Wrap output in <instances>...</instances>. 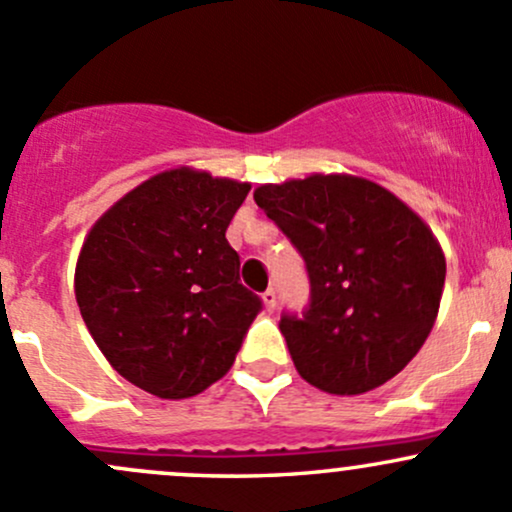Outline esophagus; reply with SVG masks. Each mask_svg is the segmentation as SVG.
<instances>
[{
  "label": "esophagus",
  "instance_id": "obj_1",
  "mask_svg": "<svg viewBox=\"0 0 512 512\" xmlns=\"http://www.w3.org/2000/svg\"><path fill=\"white\" fill-rule=\"evenodd\" d=\"M262 301H265L267 311H274V309H277V292H274V289L270 287L265 294H262Z\"/></svg>",
  "mask_w": 512,
  "mask_h": 512
}]
</instances>
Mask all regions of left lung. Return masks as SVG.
I'll list each match as a JSON object with an SVG mask.
<instances>
[{"mask_svg": "<svg viewBox=\"0 0 512 512\" xmlns=\"http://www.w3.org/2000/svg\"><path fill=\"white\" fill-rule=\"evenodd\" d=\"M255 203L297 247L309 277L306 309L279 319L301 378L331 395L395 378L437 319L446 262L432 230L383 186L355 176L267 184Z\"/></svg>", "mask_w": 512, "mask_h": 512, "instance_id": "obj_1", "label": "left lung"}]
</instances>
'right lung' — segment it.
<instances>
[{
    "mask_svg": "<svg viewBox=\"0 0 512 512\" xmlns=\"http://www.w3.org/2000/svg\"><path fill=\"white\" fill-rule=\"evenodd\" d=\"M250 184L174 169L144 181L90 230L75 299L90 336L129 383L184 400L235 363L262 299L225 240Z\"/></svg>",
    "mask_w": 512,
    "mask_h": 512,
    "instance_id": "obj_1",
    "label": "right lung"
}]
</instances>
